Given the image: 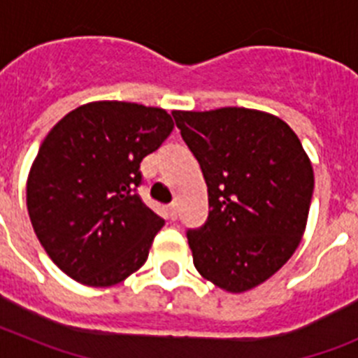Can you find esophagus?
I'll use <instances>...</instances> for the list:
<instances>
[{"label":"esophagus","mask_w":358,"mask_h":358,"mask_svg":"<svg viewBox=\"0 0 358 358\" xmlns=\"http://www.w3.org/2000/svg\"><path fill=\"white\" fill-rule=\"evenodd\" d=\"M169 218L170 220H176L177 218V202H172L169 206Z\"/></svg>","instance_id":"obj_1"}]
</instances>
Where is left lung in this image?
<instances>
[{"mask_svg": "<svg viewBox=\"0 0 358 358\" xmlns=\"http://www.w3.org/2000/svg\"><path fill=\"white\" fill-rule=\"evenodd\" d=\"M172 116L208 185V220L186 233L195 268L227 292H245L278 273L301 242L312 163L296 132L268 113L222 107Z\"/></svg>", "mask_w": 358, "mask_h": 358, "instance_id": "8db88e82", "label": "left lung"}]
</instances>
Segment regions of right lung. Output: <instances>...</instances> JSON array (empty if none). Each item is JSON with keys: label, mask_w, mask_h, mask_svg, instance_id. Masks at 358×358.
I'll return each mask as SVG.
<instances>
[{"label": "right lung", "mask_w": 358, "mask_h": 358, "mask_svg": "<svg viewBox=\"0 0 358 358\" xmlns=\"http://www.w3.org/2000/svg\"><path fill=\"white\" fill-rule=\"evenodd\" d=\"M173 131L159 107L91 102L48 132L27 206L44 251L78 283L110 287L147 262L164 220L141 201L140 163Z\"/></svg>", "instance_id": "add662e5"}]
</instances>
